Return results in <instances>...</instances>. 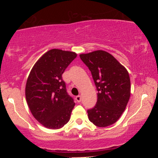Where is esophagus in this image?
<instances>
[{"mask_svg":"<svg viewBox=\"0 0 158 158\" xmlns=\"http://www.w3.org/2000/svg\"><path fill=\"white\" fill-rule=\"evenodd\" d=\"M76 100H77V102H80L81 100V96H79V95L77 96V97H76Z\"/></svg>","mask_w":158,"mask_h":158,"instance_id":"obj_1","label":"esophagus"}]
</instances>
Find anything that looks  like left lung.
Listing matches in <instances>:
<instances>
[{
	"mask_svg": "<svg viewBox=\"0 0 158 158\" xmlns=\"http://www.w3.org/2000/svg\"><path fill=\"white\" fill-rule=\"evenodd\" d=\"M79 56L91 72L98 91L97 104L88 110V119L98 127L110 126L118 120L129 100L131 82L128 71L103 50Z\"/></svg>",
	"mask_w": 158,
	"mask_h": 158,
	"instance_id": "8db88e82",
	"label": "left lung"
}]
</instances>
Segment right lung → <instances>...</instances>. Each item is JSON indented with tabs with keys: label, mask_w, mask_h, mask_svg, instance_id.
I'll return each mask as SVG.
<instances>
[{
	"label": "right lung",
	"mask_w": 158,
	"mask_h": 158,
	"mask_svg": "<svg viewBox=\"0 0 158 158\" xmlns=\"http://www.w3.org/2000/svg\"><path fill=\"white\" fill-rule=\"evenodd\" d=\"M77 56L52 49L30 71L25 88L27 102L33 117L46 128L59 129L70 120L75 102L67 92L62 74Z\"/></svg>",
	"instance_id": "add662e5"
}]
</instances>
